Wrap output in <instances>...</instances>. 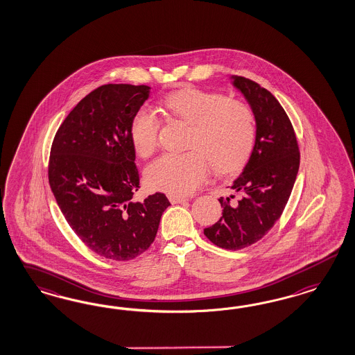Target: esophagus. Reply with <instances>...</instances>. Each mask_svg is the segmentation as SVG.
I'll return each instance as SVG.
<instances>
[{
	"label": "esophagus",
	"instance_id": "esophagus-1",
	"mask_svg": "<svg viewBox=\"0 0 355 355\" xmlns=\"http://www.w3.org/2000/svg\"><path fill=\"white\" fill-rule=\"evenodd\" d=\"M169 200H171L172 205H181V203L187 202L189 199L183 198V196H177V195H169Z\"/></svg>",
	"mask_w": 355,
	"mask_h": 355
}]
</instances>
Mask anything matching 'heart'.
<instances>
[{"label": "heart", "instance_id": "heart-1", "mask_svg": "<svg viewBox=\"0 0 355 355\" xmlns=\"http://www.w3.org/2000/svg\"><path fill=\"white\" fill-rule=\"evenodd\" d=\"M162 105L191 126L184 153H164L146 169L150 189L187 195L205 182L211 164L218 174H233L248 162L254 148L257 123L248 104L199 88H183L164 97ZM160 121L147 107L135 112L130 139L135 152L147 157L157 146Z\"/></svg>", "mask_w": 355, "mask_h": 355}]
</instances>
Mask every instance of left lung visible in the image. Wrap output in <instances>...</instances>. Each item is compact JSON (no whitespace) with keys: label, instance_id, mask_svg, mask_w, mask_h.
Returning <instances> with one entry per match:
<instances>
[{"label":"left lung","instance_id":"8db88e82","mask_svg":"<svg viewBox=\"0 0 355 355\" xmlns=\"http://www.w3.org/2000/svg\"><path fill=\"white\" fill-rule=\"evenodd\" d=\"M233 86L248 100L257 122L255 144L242 174L220 198L223 217L205 227L212 243L241 250L258 242L279 218L300 169V147L291 119L277 98L257 82L232 76Z\"/></svg>","mask_w":355,"mask_h":355}]
</instances>
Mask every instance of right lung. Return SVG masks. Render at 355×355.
<instances>
[{
  "instance_id": "1",
  "label": "right lung",
  "mask_w": 355,
  "mask_h": 355,
  "mask_svg": "<svg viewBox=\"0 0 355 355\" xmlns=\"http://www.w3.org/2000/svg\"><path fill=\"white\" fill-rule=\"evenodd\" d=\"M150 87L105 85L64 119L51 148L48 177L55 202L76 236L97 255L139 257L171 205L162 193L134 202L139 189L130 123Z\"/></svg>"
}]
</instances>
